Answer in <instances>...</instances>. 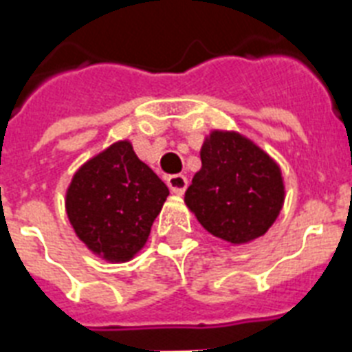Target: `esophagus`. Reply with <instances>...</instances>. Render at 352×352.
<instances>
[{"label":"esophagus","instance_id":"1","mask_svg":"<svg viewBox=\"0 0 352 352\" xmlns=\"http://www.w3.org/2000/svg\"><path fill=\"white\" fill-rule=\"evenodd\" d=\"M166 184L175 195H182L188 188V179L184 175H170L166 179Z\"/></svg>","mask_w":352,"mask_h":352}]
</instances>
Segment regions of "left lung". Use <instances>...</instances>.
I'll return each instance as SVG.
<instances>
[{"mask_svg":"<svg viewBox=\"0 0 352 352\" xmlns=\"http://www.w3.org/2000/svg\"><path fill=\"white\" fill-rule=\"evenodd\" d=\"M201 161L184 201L202 228L231 244L264 235L284 202L282 175L270 155L239 133L213 131Z\"/></svg>","mask_w":352,"mask_h":352,"instance_id":"left-lung-1","label":"left lung"}]
</instances>
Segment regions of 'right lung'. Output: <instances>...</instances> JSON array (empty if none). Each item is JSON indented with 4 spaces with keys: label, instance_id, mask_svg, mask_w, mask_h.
Masks as SVG:
<instances>
[{
    "label": "right lung",
    "instance_id": "right-lung-1",
    "mask_svg": "<svg viewBox=\"0 0 352 352\" xmlns=\"http://www.w3.org/2000/svg\"><path fill=\"white\" fill-rule=\"evenodd\" d=\"M168 195L166 184L122 141L74 175L67 213L77 236L94 253L126 262L146 244Z\"/></svg>",
    "mask_w": 352,
    "mask_h": 352
}]
</instances>
